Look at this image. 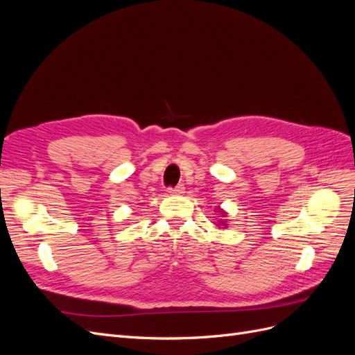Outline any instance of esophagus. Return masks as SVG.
I'll return each instance as SVG.
<instances>
[{
    "label": "esophagus",
    "instance_id": "esophagus-1",
    "mask_svg": "<svg viewBox=\"0 0 355 355\" xmlns=\"http://www.w3.org/2000/svg\"><path fill=\"white\" fill-rule=\"evenodd\" d=\"M168 192H170V194H173V196H180V194H184V192H185V187L179 184L175 188H168Z\"/></svg>",
    "mask_w": 355,
    "mask_h": 355
}]
</instances>
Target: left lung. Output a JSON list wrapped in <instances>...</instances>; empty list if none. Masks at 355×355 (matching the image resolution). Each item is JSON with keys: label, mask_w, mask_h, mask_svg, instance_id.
<instances>
[{"label": "left lung", "mask_w": 355, "mask_h": 355, "mask_svg": "<svg viewBox=\"0 0 355 355\" xmlns=\"http://www.w3.org/2000/svg\"><path fill=\"white\" fill-rule=\"evenodd\" d=\"M223 214H225V213H223ZM223 225H225V227H227V223H223Z\"/></svg>", "instance_id": "8db88e82"}]
</instances>
